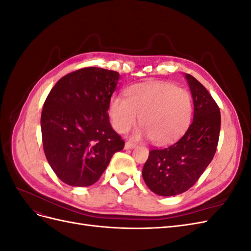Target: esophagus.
<instances>
[{"mask_svg":"<svg viewBox=\"0 0 251 251\" xmlns=\"http://www.w3.org/2000/svg\"><path fill=\"white\" fill-rule=\"evenodd\" d=\"M134 148H136V143H134V142H132V141H127V142H126V144H125V149H126V150H131V149H134Z\"/></svg>","mask_w":251,"mask_h":251,"instance_id":"esophagus-1","label":"esophagus"}]
</instances>
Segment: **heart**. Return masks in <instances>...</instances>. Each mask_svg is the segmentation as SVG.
<instances>
[{"instance_id": "heart-1", "label": "heart", "mask_w": 251, "mask_h": 251, "mask_svg": "<svg viewBox=\"0 0 251 251\" xmlns=\"http://www.w3.org/2000/svg\"><path fill=\"white\" fill-rule=\"evenodd\" d=\"M113 126L126 133L137 123L156 144H168L185 132L193 114L192 97L170 82H144L127 88L126 97H112L109 107Z\"/></svg>"}]
</instances>
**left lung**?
<instances>
[{"mask_svg": "<svg viewBox=\"0 0 251 251\" xmlns=\"http://www.w3.org/2000/svg\"><path fill=\"white\" fill-rule=\"evenodd\" d=\"M194 100V119L174 144L150 151L142 177L151 192L164 197L186 192L199 180L214 158L221 114L214 98L191 74H186Z\"/></svg>", "mask_w": 251, "mask_h": 251, "instance_id": "left-lung-1", "label": "left lung"}]
</instances>
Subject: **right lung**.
<instances>
[{"mask_svg": "<svg viewBox=\"0 0 251 251\" xmlns=\"http://www.w3.org/2000/svg\"><path fill=\"white\" fill-rule=\"evenodd\" d=\"M119 73L88 67L60 78L45 100L42 139L51 169L64 183L89 186L100 178L125 141L109 120Z\"/></svg>", "mask_w": 251, "mask_h": 251, "instance_id": "1", "label": "right lung"}]
</instances>
